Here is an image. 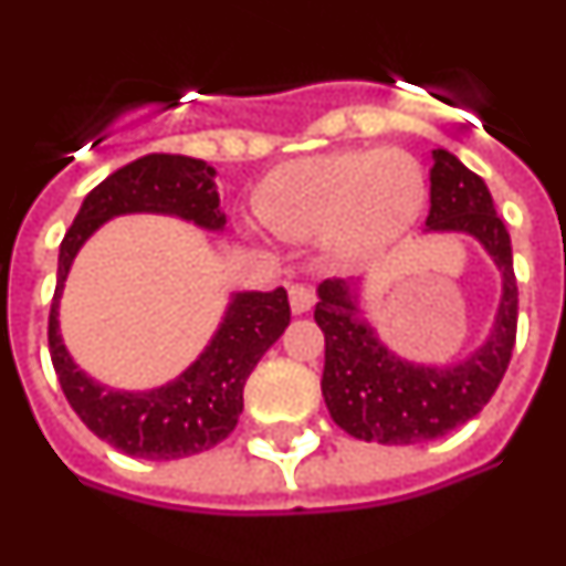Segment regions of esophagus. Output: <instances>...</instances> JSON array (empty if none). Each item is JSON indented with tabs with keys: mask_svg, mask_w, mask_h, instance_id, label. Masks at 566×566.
Here are the masks:
<instances>
[{
	"mask_svg": "<svg viewBox=\"0 0 566 566\" xmlns=\"http://www.w3.org/2000/svg\"><path fill=\"white\" fill-rule=\"evenodd\" d=\"M289 303H292L294 314H306L308 308L314 306V289L303 286V283H294V286L289 289Z\"/></svg>",
	"mask_w": 566,
	"mask_h": 566,
	"instance_id": "obj_1",
	"label": "esophagus"
}]
</instances>
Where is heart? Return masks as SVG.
Here are the masks:
<instances>
[{"label": "heart", "instance_id": "1", "mask_svg": "<svg viewBox=\"0 0 566 566\" xmlns=\"http://www.w3.org/2000/svg\"><path fill=\"white\" fill-rule=\"evenodd\" d=\"M424 172L402 149H339L272 169L254 209L263 227L289 240L326 238L345 263L397 243L424 207Z\"/></svg>", "mask_w": 566, "mask_h": 566}]
</instances>
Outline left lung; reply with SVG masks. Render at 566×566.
I'll use <instances>...</instances> for the list:
<instances>
[{"mask_svg":"<svg viewBox=\"0 0 566 566\" xmlns=\"http://www.w3.org/2000/svg\"><path fill=\"white\" fill-rule=\"evenodd\" d=\"M428 232L476 238L502 272V303L490 337L457 365H413L379 343L359 317L357 289L323 280L314 319L326 334L323 397L334 422L352 437L379 444H417L451 433L476 417L496 394L516 345L518 289L513 249L490 189L457 155L433 149Z\"/></svg>","mask_w":566,"mask_h":566,"instance_id":"left-lung-1","label":"left lung"}]
</instances>
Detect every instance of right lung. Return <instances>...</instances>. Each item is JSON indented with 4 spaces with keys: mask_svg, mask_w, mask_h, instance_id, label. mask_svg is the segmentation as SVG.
Masks as SVG:
<instances>
[{
    "mask_svg": "<svg viewBox=\"0 0 566 566\" xmlns=\"http://www.w3.org/2000/svg\"><path fill=\"white\" fill-rule=\"evenodd\" d=\"M127 212L178 214L203 229H223L227 214L214 189V169L187 155L153 153L115 169L84 198L59 249V280L48 319L50 359L70 408L90 431L138 459H184L229 437L243 411V385L258 359L286 332V289L240 292L212 343L172 382L153 391H113L73 363L59 334V297L70 263L104 221Z\"/></svg>",
    "mask_w": 566,
    "mask_h": 566,
    "instance_id": "add662e5",
    "label": "right lung"
}]
</instances>
